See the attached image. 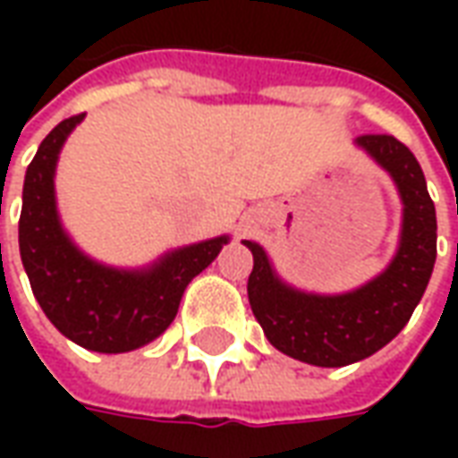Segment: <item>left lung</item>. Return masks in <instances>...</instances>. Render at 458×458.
Returning <instances> with one entry per match:
<instances>
[{
	"mask_svg": "<svg viewBox=\"0 0 458 458\" xmlns=\"http://www.w3.org/2000/svg\"><path fill=\"white\" fill-rule=\"evenodd\" d=\"M355 147L390 176L403 203L393 259L365 284L338 294L307 292L279 277L267 250L242 240L252 252L248 299L265 336L279 353L318 368H344L377 353L412 317L437 259V213L422 166L390 134H363Z\"/></svg>",
	"mask_w": 458,
	"mask_h": 458,
	"instance_id": "obj_1",
	"label": "left lung"
}]
</instances>
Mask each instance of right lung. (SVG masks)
I'll return each mask as SVG.
<instances>
[{"mask_svg":"<svg viewBox=\"0 0 458 458\" xmlns=\"http://www.w3.org/2000/svg\"><path fill=\"white\" fill-rule=\"evenodd\" d=\"M83 117L55 124L26 169L19 252L36 301L65 338L95 353H130L171 327L189 282L218 258L230 235L166 250L141 267L105 265L78 248L58 213L55 166Z\"/></svg>","mask_w":458,"mask_h":458,"instance_id":"obj_1","label":"right lung"}]
</instances>
